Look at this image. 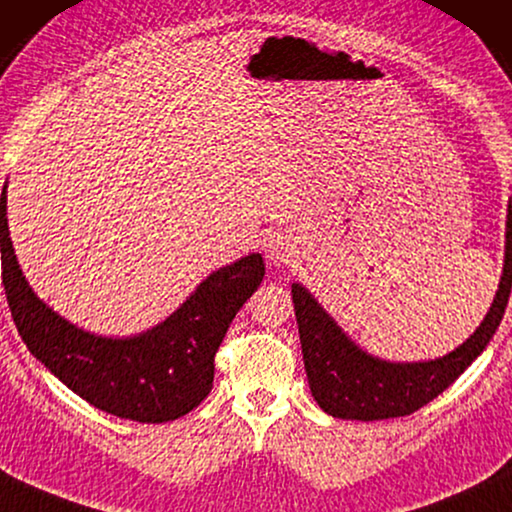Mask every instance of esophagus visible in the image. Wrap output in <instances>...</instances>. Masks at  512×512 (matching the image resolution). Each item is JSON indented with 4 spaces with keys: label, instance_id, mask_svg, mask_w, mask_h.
Here are the masks:
<instances>
[{
    "label": "esophagus",
    "instance_id": "1",
    "mask_svg": "<svg viewBox=\"0 0 512 512\" xmlns=\"http://www.w3.org/2000/svg\"><path fill=\"white\" fill-rule=\"evenodd\" d=\"M294 255V243L287 234H276L266 246V257L271 259V264H287L289 257Z\"/></svg>",
    "mask_w": 512,
    "mask_h": 512
}]
</instances>
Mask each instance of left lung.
<instances>
[{"mask_svg": "<svg viewBox=\"0 0 512 512\" xmlns=\"http://www.w3.org/2000/svg\"><path fill=\"white\" fill-rule=\"evenodd\" d=\"M512 287V204L506 220V257L494 303L467 342L451 354L418 363H391L352 342L335 319L299 282L292 301L312 398L326 414L347 421H384L409 416L444 393L490 345L506 312Z\"/></svg>", "mask_w": 512, "mask_h": 512, "instance_id": "obj_1", "label": "left lung"}]
</instances>
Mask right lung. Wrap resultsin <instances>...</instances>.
<instances>
[{
  "mask_svg": "<svg viewBox=\"0 0 512 512\" xmlns=\"http://www.w3.org/2000/svg\"><path fill=\"white\" fill-rule=\"evenodd\" d=\"M0 250L6 301L29 352L82 400L137 423L174 421L207 398L220 342L264 278L262 255H246L213 271L154 329L105 338L66 322L32 292L9 236L6 186L0 195Z\"/></svg>",
  "mask_w": 512,
  "mask_h": 512,
  "instance_id": "1",
  "label": "right lung"
}]
</instances>
